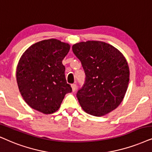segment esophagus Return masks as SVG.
<instances>
[{"instance_id": "1", "label": "esophagus", "mask_w": 152, "mask_h": 152, "mask_svg": "<svg viewBox=\"0 0 152 152\" xmlns=\"http://www.w3.org/2000/svg\"><path fill=\"white\" fill-rule=\"evenodd\" d=\"M71 87H72V91L75 92L76 91V88H77V85L75 84H71Z\"/></svg>"}]
</instances>
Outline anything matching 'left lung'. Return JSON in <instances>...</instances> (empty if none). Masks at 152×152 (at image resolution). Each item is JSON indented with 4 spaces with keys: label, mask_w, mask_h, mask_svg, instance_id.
<instances>
[{
    "label": "left lung",
    "mask_w": 152,
    "mask_h": 152,
    "mask_svg": "<svg viewBox=\"0 0 152 152\" xmlns=\"http://www.w3.org/2000/svg\"><path fill=\"white\" fill-rule=\"evenodd\" d=\"M86 75L85 84L77 94L84 112L102 117L115 110L124 100L130 71L123 54L102 41L88 40L72 45Z\"/></svg>",
    "instance_id": "8db88e82"
}]
</instances>
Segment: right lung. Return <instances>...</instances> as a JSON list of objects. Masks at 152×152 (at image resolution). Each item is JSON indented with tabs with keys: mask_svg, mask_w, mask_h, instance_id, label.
<instances>
[{
	"mask_svg": "<svg viewBox=\"0 0 152 152\" xmlns=\"http://www.w3.org/2000/svg\"><path fill=\"white\" fill-rule=\"evenodd\" d=\"M70 48L68 43L52 38L35 43L21 55L16 71L17 82L31 108L46 115L54 113L65 95L72 91L62 64Z\"/></svg>",
	"mask_w": 152,
	"mask_h": 152,
	"instance_id": "1",
	"label": "right lung"
}]
</instances>
